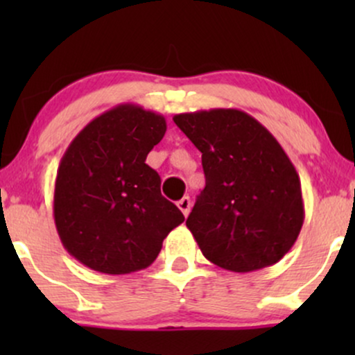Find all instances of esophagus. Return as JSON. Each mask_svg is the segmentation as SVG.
I'll use <instances>...</instances> for the list:
<instances>
[{
	"label": "esophagus",
	"instance_id": "esophagus-1",
	"mask_svg": "<svg viewBox=\"0 0 355 355\" xmlns=\"http://www.w3.org/2000/svg\"><path fill=\"white\" fill-rule=\"evenodd\" d=\"M177 207L182 210V214L187 217V215H189V211H190V207H191L190 198H189V197H183L182 200L177 202Z\"/></svg>",
	"mask_w": 355,
	"mask_h": 355
}]
</instances>
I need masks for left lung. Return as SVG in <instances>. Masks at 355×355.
I'll list each match as a JSON object with an SVG mask.
<instances>
[{
    "instance_id": "left-lung-1",
    "label": "left lung",
    "mask_w": 355,
    "mask_h": 355,
    "mask_svg": "<svg viewBox=\"0 0 355 355\" xmlns=\"http://www.w3.org/2000/svg\"><path fill=\"white\" fill-rule=\"evenodd\" d=\"M173 121L202 152L205 189L187 227L205 259L240 274L279 262L302 229L304 202L299 173L275 137L235 108Z\"/></svg>"
}]
</instances>
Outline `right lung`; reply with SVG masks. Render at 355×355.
<instances>
[{"instance_id": "add662e5", "label": "right lung", "mask_w": 355, "mask_h": 355, "mask_svg": "<svg viewBox=\"0 0 355 355\" xmlns=\"http://www.w3.org/2000/svg\"><path fill=\"white\" fill-rule=\"evenodd\" d=\"M165 118L125 103L73 138L55 182L53 215L68 254L92 270L123 275L152 266L164 239L185 220L145 164Z\"/></svg>"}]
</instances>
